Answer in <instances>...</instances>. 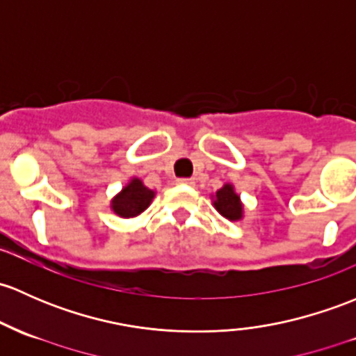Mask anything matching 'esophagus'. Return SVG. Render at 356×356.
<instances>
[{
  "mask_svg": "<svg viewBox=\"0 0 356 356\" xmlns=\"http://www.w3.org/2000/svg\"><path fill=\"white\" fill-rule=\"evenodd\" d=\"M179 184H184V186H194V179H189V177H182V179H177Z\"/></svg>",
  "mask_w": 356,
  "mask_h": 356,
  "instance_id": "esophagus-1",
  "label": "esophagus"
}]
</instances>
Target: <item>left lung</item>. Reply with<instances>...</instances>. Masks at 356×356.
<instances>
[{
  "mask_svg": "<svg viewBox=\"0 0 356 356\" xmlns=\"http://www.w3.org/2000/svg\"><path fill=\"white\" fill-rule=\"evenodd\" d=\"M215 208L228 220H238L242 216V204L230 184L223 186V188L216 193Z\"/></svg>",
  "mask_w": 356,
  "mask_h": 356,
  "instance_id": "1",
  "label": "left lung"
}]
</instances>
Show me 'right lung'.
I'll use <instances>...</instances> for the list:
<instances>
[{"label":"right lung","instance_id":"obj_1","mask_svg":"<svg viewBox=\"0 0 356 356\" xmlns=\"http://www.w3.org/2000/svg\"><path fill=\"white\" fill-rule=\"evenodd\" d=\"M153 200V191L145 188L143 182L133 179L129 186L122 189V193L112 201V209L119 216L131 218V216L140 215L141 211L148 208L149 201Z\"/></svg>","mask_w":356,"mask_h":356}]
</instances>
